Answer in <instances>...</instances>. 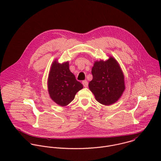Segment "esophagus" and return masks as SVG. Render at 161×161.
Masks as SVG:
<instances>
[{
	"instance_id": "esophagus-1",
	"label": "esophagus",
	"mask_w": 161,
	"mask_h": 161,
	"mask_svg": "<svg viewBox=\"0 0 161 161\" xmlns=\"http://www.w3.org/2000/svg\"><path fill=\"white\" fill-rule=\"evenodd\" d=\"M82 83H83V86H84L85 87H88V81H87L86 80L83 81H82Z\"/></svg>"
}]
</instances>
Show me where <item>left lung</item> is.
Listing matches in <instances>:
<instances>
[{"label": "left lung", "instance_id": "8db88e82", "mask_svg": "<svg viewBox=\"0 0 161 161\" xmlns=\"http://www.w3.org/2000/svg\"><path fill=\"white\" fill-rule=\"evenodd\" d=\"M92 74L93 78L88 86L96 100L104 105L117 101L124 91L125 85L124 75L116 60L110 57L106 61L96 62Z\"/></svg>", "mask_w": 161, "mask_h": 161}]
</instances>
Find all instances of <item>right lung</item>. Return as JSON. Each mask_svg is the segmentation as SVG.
I'll use <instances>...</instances> for the list:
<instances>
[{"label":"right lung","mask_w":161,"mask_h":161,"mask_svg":"<svg viewBox=\"0 0 161 161\" xmlns=\"http://www.w3.org/2000/svg\"><path fill=\"white\" fill-rule=\"evenodd\" d=\"M48 83L50 97L62 106L69 104L83 87L70 71L68 62L60 64L55 61L52 64Z\"/></svg>","instance_id":"add662e5"}]
</instances>
